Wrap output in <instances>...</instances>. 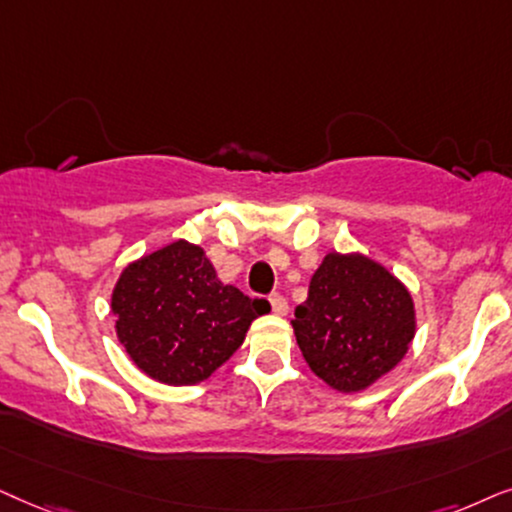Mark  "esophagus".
Returning <instances> with one entry per match:
<instances>
[{
	"label": "esophagus",
	"instance_id": "34e87169",
	"mask_svg": "<svg viewBox=\"0 0 512 512\" xmlns=\"http://www.w3.org/2000/svg\"><path fill=\"white\" fill-rule=\"evenodd\" d=\"M269 302H271V309H274L276 316H285V313H288V299H285L283 295H278V292L269 297Z\"/></svg>",
	"mask_w": 512,
	"mask_h": 512
}]
</instances>
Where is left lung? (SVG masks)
I'll list each match as a JSON object with an SVG mask.
<instances>
[{"mask_svg": "<svg viewBox=\"0 0 512 512\" xmlns=\"http://www.w3.org/2000/svg\"><path fill=\"white\" fill-rule=\"evenodd\" d=\"M299 351L318 379L360 393L393 370L417 332L407 285L363 252H327L292 320Z\"/></svg>", "mask_w": 512, "mask_h": 512, "instance_id": "1", "label": "left lung"}]
</instances>
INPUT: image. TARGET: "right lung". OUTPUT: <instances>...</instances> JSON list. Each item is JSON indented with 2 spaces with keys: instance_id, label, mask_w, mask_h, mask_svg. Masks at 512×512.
Returning a JSON list of instances; mask_svg holds the SVG:
<instances>
[{
  "instance_id": "right-lung-1",
  "label": "right lung",
  "mask_w": 512,
  "mask_h": 512,
  "mask_svg": "<svg viewBox=\"0 0 512 512\" xmlns=\"http://www.w3.org/2000/svg\"><path fill=\"white\" fill-rule=\"evenodd\" d=\"M269 304L222 283L201 245L185 238L142 255L112 290L117 339L149 379L194 386L234 356Z\"/></svg>"
}]
</instances>
